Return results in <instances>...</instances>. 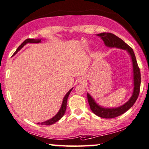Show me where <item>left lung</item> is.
I'll return each mask as SVG.
<instances>
[{"mask_svg":"<svg viewBox=\"0 0 149 149\" xmlns=\"http://www.w3.org/2000/svg\"><path fill=\"white\" fill-rule=\"evenodd\" d=\"M103 39L105 44L107 46L111 47H118V48L123 49L127 50L130 54L132 56L133 62V69H134V88L133 95L130 100L128 101L126 104L123 106L116 108H104L99 106L96 104L94 100L92 98L88 93H87V98L88 102L90 106L91 110L92 112L100 117L104 118H112L117 117L127 112L129 109L132 108L134 106L135 102H136L137 99L140 93V83H141V76H140V68L137 63L136 56H135L134 52L133 49L130 45H128L125 42H124L121 39L118 37L116 35L110 33H102L97 35Z\"/></svg>","mask_w":149,"mask_h":149,"instance_id":"8db88e82","label":"left lung"}]
</instances>
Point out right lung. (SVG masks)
Here are the masks:
<instances>
[{
  "label": "right lung",
  "mask_w": 149,
  "mask_h": 149,
  "mask_svg": "<svg viewBox=\"0 0 149 149\" xmlns=\"http://www.w3.org/2000/svg\"><path fill=\"white\" fill-rule=\"evenodd\" d=\"M41 42V39H27L24 41V42L22 43V44L19 45V46L17 47V49H16V51L15 52L14 54H16V53L18 52L19 49H22L23 47V46L24 45L28 43H39ZM73 88H71L70 91H69V92L65 95V97L63 98V104L62 106H61V108L60 109V110L58 111V112L55 115L53 118H52L51 119H49L48 120H46L45 122H42L41 123V125H51L55 123L61 119V118L63 117V115L65 114V111H66V108H67V99H68V97L69 94H70L71 91H72ZM39 124V123H38Z\"/></svg>",
  "instance_id": "add662e5"
}]
</instances>
